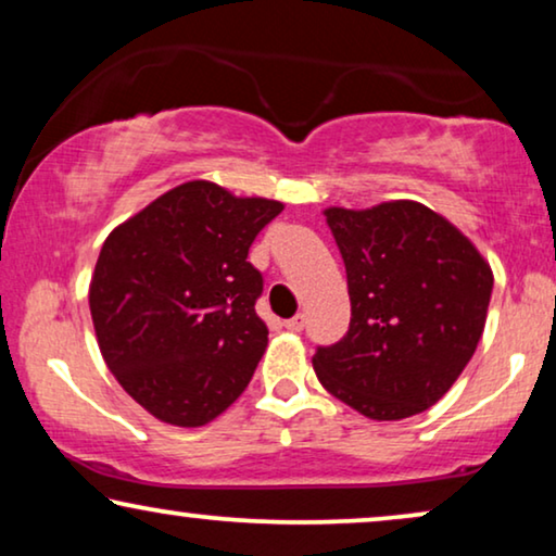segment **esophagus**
Masks as SVG:
<instances>
[{
    "instance_id": "obj_1",
    "label": "esophagus",
    "mask_w": 556,
    "mask_h": 556,
    "mask_svg": "<svg viewBox=\"0 0 556 556\" xmlns=\"http://www.w3.org/2000/svg\"><path fill=\"white\" fill-rule=\"evenodd\" d=\"M283 326H286L288 331H301L303 326H306V316H303V314H295L293 318H286Z\"/></svg>"
}]
</instances>
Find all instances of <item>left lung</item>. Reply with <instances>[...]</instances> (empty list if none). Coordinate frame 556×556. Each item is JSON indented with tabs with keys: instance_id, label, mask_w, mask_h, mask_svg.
Wrapping results in <instances>:
<instances>
[{
	"instance_id": "left-lung-1",
	"label": "left lung",
	"mask_w": 556,
	"mask_h": 556,
	"mask_svg": "<svg viewBox=\"0 0 556 556\" xmlns=\"http://www.w3.org/2000/svg\"><path fill=\"white\" fill-rule=\"evenodd\" d=\"M346 265L352 321L318 346L333 397L371 420H402L451 390L481 341L493 273L445 217L417 202L324 212Z\"/></svg>"
}]
</instances>
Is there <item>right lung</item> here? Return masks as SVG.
<instances>
[{
    "label": "right lung",
    "instance_id": "obj_1",
    "mask_svg": "<svg viewBox=\"0 0 556 556\" xmlns=\"http://www.w3.org/2000/svg\"><path fill=\"white\" fill-rule=\"evenodd\" d=\"M283 212L212 181L169 189L105 238L90 316L113 377L162 422L200 428L245 392L268 346L257 232Z\"/></svg>",
    "mask_w": 556,
    "mask_h": 556
}]
</instances>
